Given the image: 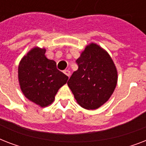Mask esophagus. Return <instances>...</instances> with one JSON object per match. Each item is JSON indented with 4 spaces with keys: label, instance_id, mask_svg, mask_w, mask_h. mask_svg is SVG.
<instances>
[{
    "label": "esophagus",
    "instance_id": "1",
    "mask_svg": "<svg viewBox=\"0 0 146 146\" xmlns=\"http://www.w3.org/2000/svg\"><path fill=\"white\" fill-rule=\"evenodd\" d=\"M64 73H65L67 76H70V71L69 70H65L64 71Z\"/></svg>",
    "mask_w": 146,
    "mask_h": 146
}]
</instances>
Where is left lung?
<instances>
[{
	"label": "left lung",
	"mask_w": 146,
	"mask_h": 146,
	"mask_svg": "<svg viewBox=\"0 0 146 146\" xmlns=\"http://www.w3.org/2000/svg\"><path fill=\"white\" fill-rule=\"evenodd\" d=\"M78 70L67 82L80 106L98 108L110 98L117 82V72L110 55L92 43L76 60Z\"/></svg>",
	"instance_id": "1"
}]
</instances>
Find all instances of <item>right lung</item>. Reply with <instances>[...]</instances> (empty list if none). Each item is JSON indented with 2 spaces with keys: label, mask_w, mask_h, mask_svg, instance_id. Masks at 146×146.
<instances>
[{
  "label": "right lung",
  "mask_w": 146,
  "mask_h": 146,
  "mask_svg": "<svg viewBox=\"0 0 146 146\" xmlns=\"http://www.w3.org/2000/svg\"><path fill=\"white\" fill-rule=\"evenodd\" d=\"M45 49L34 48L19 63L18 77L23 93L29 100L46 107L54 100L68 76L57 70L56 62L45 57Z\"/></svg>",
  "instance_id": "obj_1"
}]
</instances>
